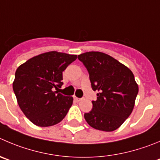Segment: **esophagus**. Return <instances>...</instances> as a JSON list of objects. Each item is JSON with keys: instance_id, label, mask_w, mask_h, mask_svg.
Listing matches in <instances>:
<instances>
[{"instance_id": "1", "label": "esophagus", "mask_w": 160, "mask_h": 160, "mask_svg": "<svg viewBox=\"0 0 160 160\" xmlns=\"http://www.w3.org/2000/svg\"><path fill=\"white\" fill-rule=\"evenodd\" d=\"M74 100H75L76 102H79V101H81V100H82V98H78V97H74Z\"/></svg>"}]
</instances>
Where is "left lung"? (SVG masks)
<instances>
[{
  "instance_id": "8db88e82",
  "label": "left lung",
  "mask_w": 160,
  "mask_h": 160,
  "mask_svg": "<svg viewBox=\"0 0 160 160\" xmlns=\"http://www.w3.org/2000/svg\"><path fill=\"white\" fill-rule=\"evenodd\" d=\"M89 74L91 86L98 90L92 108L84 117L96 130L114 131L133 112L138 86L133 72L109 55L87 52L78 56Z\"/></svg>"
}]
</instances>
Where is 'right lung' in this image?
<instances>
[{
	"mask_svg": "<svg viewBox=\"0 0 160 160\" xmlns=\"http://www.w3.org/2000/svg\"><path fill=\"white\" fill-rule=\"evenodd\" d=\"M76 59V55L52 51L33 56L17 68L13 91L22 112L34 125L51 127L66 116L73 97L54 89L61 87L63 71Z\"/></svg>",
	"mask_w": 160,
	"mask_h": 160,
	"instance_id": "right-lung-1",
	"label": "right lung"
}]
</instances>
